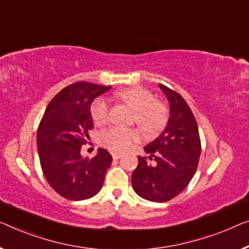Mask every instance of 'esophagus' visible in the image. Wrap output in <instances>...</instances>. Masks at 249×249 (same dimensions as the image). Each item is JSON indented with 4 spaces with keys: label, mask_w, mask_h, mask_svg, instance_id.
<instances>
[{
    "label": "esophagus",
    "mask_w": 249,
    "mask_h": 249,
    "mask_svg": "<svg viewBox=\"0 0 249 249\" xmlns=\"http://www.w3.org/2000/svg\"><path fill=\"white\" fill-rule=\"evenodd\" d=\"M112 157L113 159H115V160H118L122 157L121 153H118V152H114V153H112Z\"/></svg>",
    "instance_id": "34e87169"
}]
</instances>
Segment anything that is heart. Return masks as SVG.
I'll return each mask as SVG.
<instances>
[{
  "instance_id": "obj_1",
  "label": "heart",
  "mask_w": 249,
  "mask_h": 249,
  "mask_svg": "<svg viewBox=\"0 0 249 249\" xmlns=\"http://www.w3.org/2000/svg\"><path fill=\"white\" fill-rule=\"evenodd\" d=\"M118 98L133 109V121L147 134H158L168 123L169 112L162 102L154 99V95L143 87L126 88L117 92ZM90 115L96 125L108 121L109 103L106 98L98 97L90 106ZM141 133L135 128L109 127L99 135L102 145L113 151L123 152L140 142Z\"/></svg>"
}]
</instances>
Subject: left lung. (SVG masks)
<instances>
[{"label":"left lung","instance_id":"obj_1","mask_svg":"<svg viewBox=\"0 0 249 249\" xmlns=\"http://www.w3.org/2000/svg\"><path fill=\"white\" fill-rule=\"evenodd\" d=\"M159 87L170 103V117L162 134L144 146L153 164L146 157H137L132 185L141 198L165 202L190 183L198 168L201 142L198 124L182 96L162 84Z\"/></svg>","mask_w":249,"mask_h":249}]
</instances>
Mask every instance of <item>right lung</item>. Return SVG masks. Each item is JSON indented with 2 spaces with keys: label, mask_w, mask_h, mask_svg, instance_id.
Returning a JSON list of instances; mask_svg holds the SVG:
<instances>
[{
  "label": "right lung",
  "mask_w": 249,
  "mask_h": 249,
  "mask_svg": "<svg viewBox=\"0 0 249 249\" xmlns=\"http://www.w3.org/2000/svg\"><path fill=\"white\" fill-rule=\"evenodd\" d=\"M112 88L86 81L69 85L47 106L36 132V147L48 183L66 199L79 201L97 195L113 158L98 148L92 159L83 158L81 145L94 127L92 101Z\"/></svg>",
  "instance_id": "right-lung-1"
}]
</instances>
